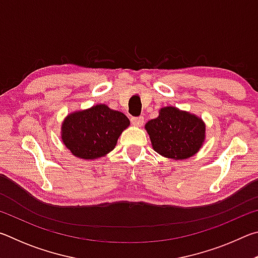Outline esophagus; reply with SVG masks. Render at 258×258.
Instances as JSON below:
<instances>
[{
  "mask_svg": "<svg viewBox=\"0 0 258 258\" xmlns=\"http://www.w3.org/2000/svg\"><path fill=\"white\" fill-rule=\"evenodd\" d=\"M131 121H132V124L134 126H142L143 125V121H145V118H143L142 116L132 117V118H131Z\"/></svg>",
  "mask_w": 258,
  "mask_h": 258,
  "instance_id": "esophagus-1",
  "label": "esophagus"
}]
</instances>
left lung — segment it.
<instances>
[{
  "mask_svg": "<svg viewBox=\"0 0 258 258\" xmlns=\"http://www.w3.org/2000/svg\"><path fill=\"white\" fill-rule=\"evenodd\" d=\"M154 150L172 159H186L197 154L205 141L202 118L175 107H165L146 124Z\"/></svg>",
  "mask_w": 258,
  "mask_h": 258,
  "instance_id": "1",
  "label": "left lung"
}]
</instances>
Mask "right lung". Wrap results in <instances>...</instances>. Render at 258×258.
Returning <instances> with one entry per match:
<instances>
[{
	"instance_id": "obj_1",
	"label": "right lung",
	"mask_w": 258,
	"mask_h": 258,
	"mask_svg": "<svg viewBox=\"0 0 258 258\" xmlns=\"http://www.w3.org/2000/svg\"><path fill=\"white\" fill-rule=\"evenodd\" d=\"M128 126L130 119L123 112L97 104L68 115L61 125V139L74 156L97 159L113 150Z\"/></svg>"
}]
</instances>
